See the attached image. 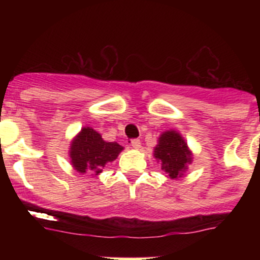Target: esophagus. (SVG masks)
<instances>
[{"mask_svg": "<svg viewBox=\"0 0 260 260\" xmlns=\"http://www.w3.org/2000/svg\"><path fill=\"white\" fill-rule=\"evenodd\" d=\"M131 146H132L133 148L138 149L141 147V141L140 140H132L131 141Z\"/></svg>", "mask_w": 260, "mask_h": 260, "instance_id": "obj_1", "label": "esophagus"}]
</instances>
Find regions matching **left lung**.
<instances>
[{
	"label": "left lung",
	"mask_w": 260,
	"mask_h": 260,
	"mask_svg": "<svg viewBox=\"0 0 260 260\" xmlns=\"http://www.w3.org/2000/svg\"><path fill=\"white\" fill-rule=\"evenodd\" d=\"M153 156L157 162H161V169L170 179L182 177L187 165L192 161V153L187 143L176 131H166L159 136Z\"/></svg>",
	"instance_id": "8db88e82"
}]
</instances>
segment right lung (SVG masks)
Instances as JSON below:
<instances>
[{
    "label": "right lung",
    "mask_w": 260,
    "mask_h": 260,
    "mask_svg": "<svg viewBox=\"0 0 260 260\" xmlns=\"http://www.w3.org/2000/svg\"><path fill=\"white\" fill-rule=\"evenodd\" d=\"M123 147L117 142H106L96 131L84 127L72 141L69 156L79 174L99 175L108 162H113Z\"/></svg>",
    "instance_id": "add662e5"
}]
</instances>
